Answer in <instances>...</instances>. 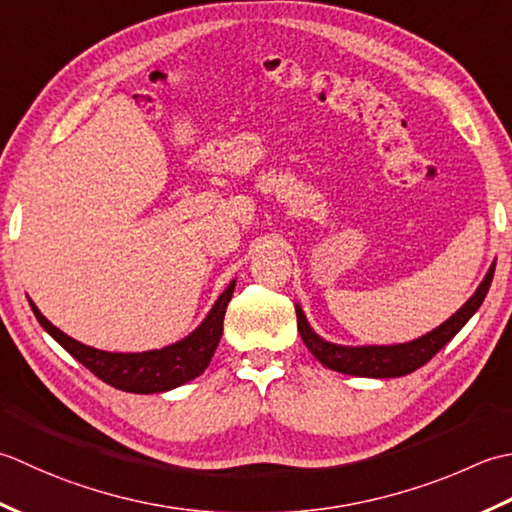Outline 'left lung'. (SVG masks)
Wrapping results in <instances>:
<instances>
[{"mask_svg": "<svg viewBox=\"0 0 512 512\" xmlns=\"http://www.w3.org/2000/svg\"><path fill=\"white\" fill-rule=\"evenodd\" d=\"M493 274L495 263L486 271V276L475 289V294L468 298L451 318L442 322L440 327L426 333V336L411 342L364 344V347H347V344L329 342L325 338H320L318 333L309 327L305 311L300 309V305H296L300 338L307 344V349L314 353V358L320 364H325L327 369L347 375H360V378H400V375L413 373L415 369H420L422 364L429 362L435 353L440 351L446 342H451L455 338V333L473 318V314L482 307V302L488 294V287L493 283Z\"/></svg>", "mask_w": 512, "mask_h": 512, "instance_id": "1", "label": "left lung"}]
</instances>
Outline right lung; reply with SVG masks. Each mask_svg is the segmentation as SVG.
Returning a JSON list of instances; mask_svg holds the SVG:
<instances>
[{"instance_id": "obj_1", "label": "right lung", "mask_w": 512, "mask_h": 512, "mask_svg": "<svg viewBox=\"0 0 512 512\" xmlns=\"http://www.w3.org/2000/svg\"><path fill=\"white\" fill-rule=\"evenodd\" d=\"M236 287V280L227 285L210 314L198 325L190 336L183 340L168 344L163 349H152L143 353H112L101 351L95 347H88L75 338L66 336L64 331L57 329L52 322L41 314L35 307L33 300L30 309H33L39 325L44 327L52 338H55L61 347H64L72 358L79 360L83 367L90 369L99 380L114 389L128 391V393H163L181 387V384L198 378L210 364L214 351L223 336V318L225 309L232 300Z\"/></svg>"}]
</instances>
